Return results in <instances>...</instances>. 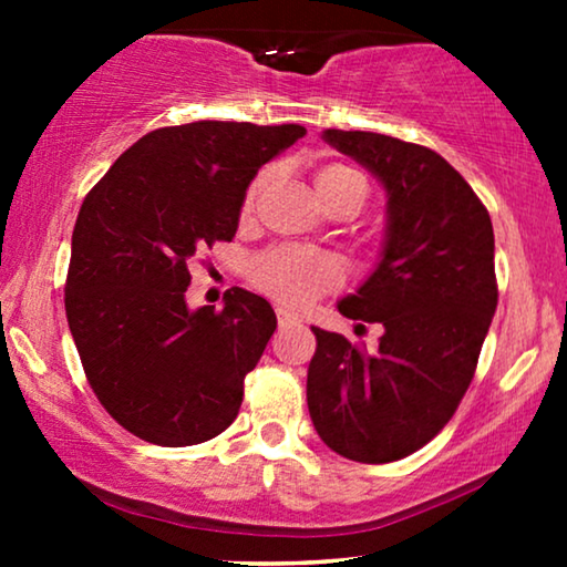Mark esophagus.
Listing matches in <instances>:
<instances>
[{
    "mask_svg": "<svg viewBox=\"0 0 567 567\" xmlns=\"http://www.w3.org/2000/svg\"><path fill=\"white\" fill-rule=\"evenodd\" d=\"M276 317H278V328H281V330L299 328V324H301V317L289 312V309H284V307L276 309Z\"/></svg>",
    "mask_w": 567,
    "mask_h": 567,
    "instance_id": "obj_1",
    "label": "esophagus"
}]
</instances>
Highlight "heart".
<instances>
[{
    "instance_id": "1",
    "label": "heart",
    "mask_w": 567,
    "mask_h": 567,
    "mask_svg": "<svg viewBox=\"0 0 567 567\" xmlns=\"http://www.w3.org/2000/svg\"><path fill=\"white\" fill-rule=\"evenodd\" d=\"M262 183H266V175H258L247 185L243 208H239L243 216L252 214ZM315 188L320 193L322 204H330L332 198L348 188H361L367 193V181H363L359 169L348 165H324L317 169ZM252 281L260 291H266L268 297L278 299L281 305L307 307L315 299H320L322 293L338 289L340 281H343V270H340V266L330 255L284 245L262 252L252 262Z\"/></svg>"
}]
</instances>
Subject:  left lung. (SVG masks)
Here are the masks:
<instances>
[{"label":"left lung","instance_id":"obj_1","mask_svg":"<svg viewBox=\"0 0 567 567\" xmlns=\"http://www.w3.org/2000/svg\"><path fill=\"white\" fill-rule=\"evenodd\" d=\"M384 183L386 245L340 315L384 328L377 351L312 328L307 405L320 439L384 464L429 444L460 408L498 307L491 214L429 146L371 131H324ZM363 328V324H359Z\"/></svg>","mask_w":567,"mask_h":567}]
</instances>
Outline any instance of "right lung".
Returning <instances> with one entry per match:
<instances>
[{
	"instance_id": "1",
	"label": "right lung",
	"mask_w": 567,
	"mask_h": 567,
	"mask_svg": "<svg viewBox=\"0 0 567 567\" xmlns=\"http://www.w3.org/2000/svg\"><path fill=\"white\" fill-rule=\"evenodd\" d=\"M305 126L196 121L128 146L82 200L64 286L84 377L111 417L157 446L227 431L245 377L276 330L274 307L229 289L185 307L190 260L231 243L247 185Z\"/></svg>"
}]
</instances>
